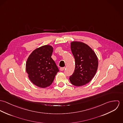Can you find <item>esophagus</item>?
<instances>
[{"label": "esophagus", "mask_w": 123, "mask_h": 123, "mask_svg": "<svg viewBox=\"0 0 123 123\" xmlns=\"http://www.w3.org/2000/svg\"><path fill=\"white\" fill-rule=\"evenodd\" d=\"M65 67H62V68H60V70H61V71H63V70H64V69H65Z\"/></svg>", "instance_id": "34e87169"}]
</instances>
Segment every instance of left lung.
<instances>
[{"label":"left lung","mask_w":123,"mask_h":123,"mask_svg":"<svg viewBox=\"0 0 123 123\" xmlns=\"http://www.w3.org/2000/svg\"><path fill=\"white\" fill-rule=\"evenodd\" d=\"M70 44L75 68L69 79L74 86H83L89 82L96 74L98 68V59L94 51L87 44L74 41Z\"/></svg>","instance_id":"1"}]
</instances>
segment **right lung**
Listing matches in <instances>:
<instances>
[{
	"label": "right lung",
	"mask_w": 123,
	"mask_h": 123,
	"mask_svg": "<svg viewBox=\"0 0 123 123\" xmlns=\"http://www.w3.org/2000/svg\"><path fill=\"white\" fill-rule=\"evenodd\" d=\"M53 47L49 45L36 49L29 56L26 63V71L31 82L37 87L50 86L59 70L52 58Z\"/></svg>",
	"instance_id": "add662e5"
}]
</instances>
